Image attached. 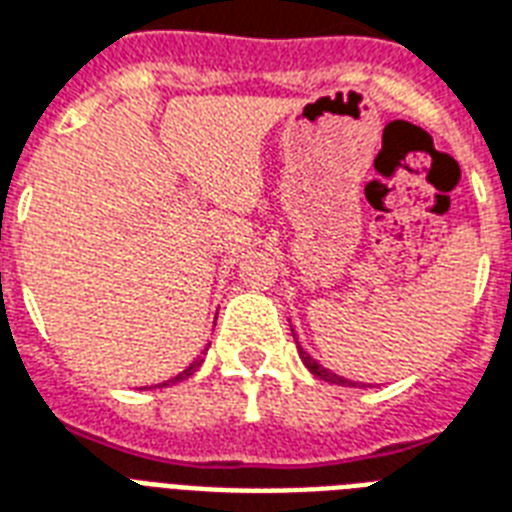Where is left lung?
Listing matches in <instances>:
<instances>
[{"label": "left lung", "instance_id": "obj_1", "mask_svg": "<svg viewBox=\"0 0 512 512\" xmlns=\"http://www.w3.org/2000/svg\"><path fill=\"white\" fill-rule=\"evenodd\" d=\"M296 347H299V355H301V360H304V366L310 368L312 374L320 376V379H326V382H331V384H344V387H355V382H350V379H344V376H339V374H331L328 368L320 366L318 360L310 358V355L304 352V347H301L299 342H296Z\"/></svg>", "mask_w": 512, "mask_h": 512}]
</instances>
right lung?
Here are the masks:
<instances>
[{
  "label": "right lung",
  "mask_w": 512,
  "mask_h": 512,
  "mask_svg": "<svg viewBox=\"0 0 512 512\" xmlns=\"http://www.w3.org/2000/svg\"><path fill=\"white\" fill-rule=\"evenodd\" d=\"M197 368H200V360H194L192 366L186 368V371H181V374L176 376V379H170V382H165V384H160V387H168V384H173V382H181V379H186V376H192L194 371H197Z\"/></svg>",
  "instance_id": "right-lung-1"
}]
</instances>
